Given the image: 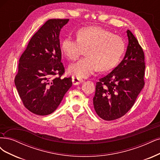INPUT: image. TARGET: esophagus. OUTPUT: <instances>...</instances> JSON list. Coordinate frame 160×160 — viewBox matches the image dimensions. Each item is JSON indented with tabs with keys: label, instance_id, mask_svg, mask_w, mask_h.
Wrapping results in <instances>:
<instances>
[{
	"label": "esophagus",
	"instance_id": "1",
	"mask_svg": "<svg viewBox=\"0 0 160 160\" xmlns=\"http://www.w3.org/2000/svg\"><path fill=\"white\" fill-rule=\"evenodd\" d=\"M72 82H73V84L74 85H79L80 84L81 82H82V79L78 78H76V77H73L72 78Z\"/></svg>",
	"mask_w": 160,
	"mask_h": 160
}]
</instances>
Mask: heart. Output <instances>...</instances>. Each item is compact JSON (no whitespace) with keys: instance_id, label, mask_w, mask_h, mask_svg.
<instances>
[{"instance_id":"heart-1","label":"heart","mask_w":160,"mask_h":160,"mask_svg":"<svg viewBox=\"0 0 160 160\" xmlns=\"http://www.w3.org/2000/svg\"><path fill=\"white\" fill-rule=\"evenodd\" d=\"M77 39L68 36L61 48L67 58L74 61L84 53L86 56L69 65V72L77 78L89 77L97 69L106 71L118 64L125 51L122 38L101 27H84L77 32Z\"/></svg>"}]
</instances>
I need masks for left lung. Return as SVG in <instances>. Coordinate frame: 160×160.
Segmentation results:
<instances>
[{"label":"left lung","mask_w":160,"mask_h":160,"mask_svg":"<svg viewBox=\"0 0 160 160\" xmlns=\"http://www.w3.org/2000/svg\"><path fill=\"white\" fill-rule=\"evenodd\" d=\"M128 45L124 59L111 72L96 82L93 104L102 119L122 117L132 107L144 85V53L138 41L127 30Z\"/></svg>","instance_id":"left-lung-1"}]
</instances>
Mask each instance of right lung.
Returning <instances> with one entry per match:
<instances>
[{
  "label": "right lung",
  "instance_id": "right-lung-1",
  "mask_svg": "<svg viewBox=\"0 0 160 160\" xmlns=\"http://www.w3.org/2000/svg\"><path fill=\"white\" fill-rule=\"evenodd\" d=\"M68 21L59 18L46 21L32 37L19 59L15 85L24 107L37 115L56 111L72 86L71 78H61L65 68L61 62L59 36Z\"/></svg>",
  "mask_w": 160,
  "mask_h": 160
}]
</instances>
